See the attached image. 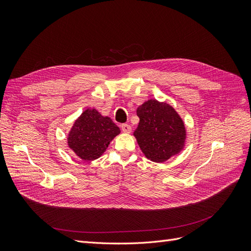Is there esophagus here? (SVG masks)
<instances>
[{
    "label": "esophagus",
    "mask_w": 251,
    "mask_h": 251,
    "mask_svg": "<svg viewBox=\"0 0 251 251\" xmlns=\"http://www.w3.org/2000/svg\"><path fill=\"white\" fill-rule=\"evenodd\" d=\"M121 130H123V132H125V133H131L132 126L130 125L124 124V125H121Z\"/></svg>",
    "instance_id": "34e87169"
}]
</instances>
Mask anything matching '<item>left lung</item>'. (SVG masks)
Segmentation results:
<instances>
[{
    "label": "left lung",
    "instance_id": "left-lung-1",
    "mask_svg": "<svg viewBox=\"0 0 251 251\" xmlns=\"http://www.w3.org/2000/svg\"><path fill=\"white\" fill-rule=\"evenodd\" d=\"M137 116L140 120L134 136L149 160L161 163L183 150L185 126L171 104L149 100L137 108Z\"/></svg>",
    "mask_w": 251,
    "mask_h": 251
}]
</instances>
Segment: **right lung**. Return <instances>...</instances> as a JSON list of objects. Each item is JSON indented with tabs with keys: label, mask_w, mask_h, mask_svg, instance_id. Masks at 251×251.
Instances as JSON below:
<instances>
[{
	"label": "right lung",
	"mask_w": 251,
	"mask_h": 251,
	"mask_svg": "<svg viewBox=\"0 0 251 251\" xmlns=\"http://www.w3.org/2000/svg\"><path fill=\"white\" fill-rule=\"evenodd\" d=\"M120 128L108 116L95 109H87L75 120L68 134V146L83 161L100 158Z\"/></svg>",
	"instance_id": "add662e5"
}]
</instances>
